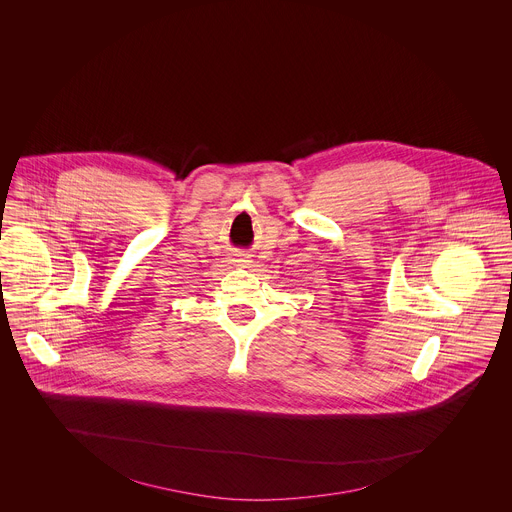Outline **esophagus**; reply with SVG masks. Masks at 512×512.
Listing matches in <instances>:
<instances>
[{"label": "esophagus", "instance_id": "obj_1", "mask_svg": "<svg viewBox=\"0 0 512 512\" xmlns=\"http://www.w3.org/2000/svg\"><path fill=\"white\" fill-rule=\"evenodd\" d=\"M250 260H248V256L246 254H234V258H232V264H236V266H246Z\"/></svg>", "mask_w": 512, "mask_h": 512}]
</instances>
